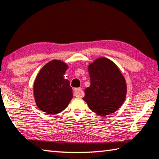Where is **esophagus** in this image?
<instances>
[{
    "label": "esophagus",
    "mask_w": 159,
    "mask_h": 159,
    "mask_svg": "<svg viewBox=\"0 0 159 159\" xmlns=\"http://www.w3.org/2000/svg\"><path fill=\"white\" fill-rule=\"evenodd\" d=\"M74 95L77 97V98H82L83 96V92L80 88H74Z\"/></svg>",
    "instance_id": "34e87169"
}]
</instances>
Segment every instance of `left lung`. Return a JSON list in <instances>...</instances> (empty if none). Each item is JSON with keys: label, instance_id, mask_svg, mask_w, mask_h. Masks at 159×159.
<instances>
[{"label": "left lung", "instance_id": "left-lung-1", "mask_svg": "<svg viewBox=\"0 0 159 159\" xmlns=\"http://www.w3.org/2000/svg\"><path fill=\"white\" fill-rule=\"evenodd\" d=\"M90 85L85 90L83 100L101 116L113 114L124 102L127 85L121 71L114 62L99 57L88 65Z\"/></svg>", "mask_w": 159, "mask_h": 159}]
</instances>
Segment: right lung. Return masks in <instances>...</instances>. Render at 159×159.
<instances>
[{
    "mask_svg": "<svg viewBox=\"0 0 159 159\" xmlns=\"http://www.w3.org/2000/svg\"><path fill=\"white\" fill-rule=\"evenodd\" d=\"M68 65L53 60L42 67L34 83V97L36 106L48 114H57L69 105L73 98L72 88L64 74Z\"/></svg>",
    "mask_w": 159,
    "mask_h": 159,
    "instance_id": "1",
    "label": "right lung"
}]
</instances>
